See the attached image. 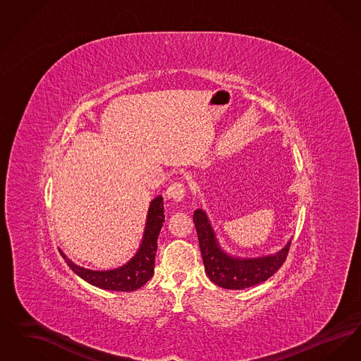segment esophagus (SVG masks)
Wrapping results in <instances>:
<instances>
[{"instance_id":"obj_1","label":"esophagus","mask_w":361,"mask_h":361,"mask_svg":"<svg viewBox=\"0 0 361 361\" xmlns=\"http://www.w3.org/2000/svg\"><path fill=\"white\" fill-rule=\"evenodd\" d=\"M165 196H166L168 199L173 200V202H176V203L181 202V200L184 199V196H185V187H184V184H181V183H178V181L173 183V184H171V185L168 187V189H166Z\"/></svg>"}]
</instances>
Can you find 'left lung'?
<instances>
[{
	"label": "left lung",
	"mask_w": 361,
	"mask_h": 361,
	"mask_svg": "<svg viewBox=\"0 0 361 361\" xmlns=\"http://www.w3.org/2000/svg\"><path fill=\"white\" fill-rule=\"evenodd\" d=\"M204 269L209 280L226 290H245L268 280L286 261L291 240L275 255L262 257H237L224 252L209 224L206 211L193 212Z\"/></svg>",
	"instance_id": "1"
}]
</instances>
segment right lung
Listing matches in <instances>:
<instances>
[{
  "label": "right lung",
  "instance_id": "right-lung-1",
  "mask_svg": "<svg viewBox=\"0 0 361 361\" xmlns=\"http://www.w3.org/2000/svg\"><path fill=\"white\" fill-rule=\"evenodd\" d=\"M164 222V197L159 195L152 200L149 206L143 237L135 256L130 258L124 265L115 269H87L74 264L71 259L66 257L63 252H59L62 257L65 258L66 264L71 268V271L81 279H84L89 284L108 291H135L142 286H145L154 274L157 240Z\"/></svg>",
  "mask_w": 361,
  "mask_h": 361
}]
</instances>
